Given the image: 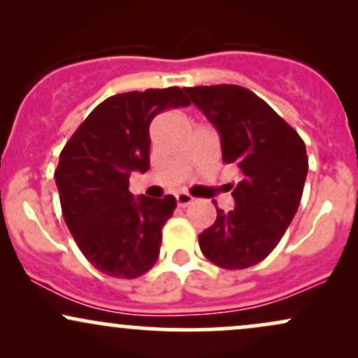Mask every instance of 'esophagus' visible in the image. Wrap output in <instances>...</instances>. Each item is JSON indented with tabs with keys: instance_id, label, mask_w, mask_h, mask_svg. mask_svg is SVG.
I'll return each instance as SVG.
<instances>
[{
	"instance_id": "esophagus-1",
	"label": "esophagus",
	"mask_w": 358,
	"mask_h": 358,
	"mask_svg": "<svg viewBox=\"0 0 358 358\" xmlns=\"http://www.w3.org/2000/svg\"><path fill=\"white\" fill-rule=\"evenodd\" d=\"M176 203L180 205V207H188V205L193 203V196L190 193H176Z\"/></svg>"
}]
</instances>
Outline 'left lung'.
Wrapping results in <instances>:
<instances>
[{"label":"left lung","mask_w":358,"mask_h":358,"mask_svg":"<svg viewBox=\"0 0 358 358\" xmlns=\"http://www.w3.org/2000/svg\"><path fill=\"white\" fill-rule=\"evenodd\" d=\"M220 134L222 159L241 170L236 208H217L213 225L199 236L203 256L222 269H245L266 259L289 227L308 173L299 134L268 102L232 84L187 87Z\"/></svg>","instance_id":"1"}]
</instances>
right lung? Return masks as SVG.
<instances>
[{
  "label": "right lung",
  "mask_w": 358,
  "mask_h": 358,
  "mask_svg": "<svg viewBox=\"0 0 358 358\" xmlns=\"http://www.w3.org/2000/svg\"><path fill=\"white\" fill-rule=\"evenodd\" d=\"M188 104L180 87L116 94L85 117L62 150L55 183L64 220L85 259L110 278H139L158 259L162 229L176 200L134 199L129 176L150 168L156 114Z\"/></svg>",
  "instance_id": "1"
}]
</instances>
